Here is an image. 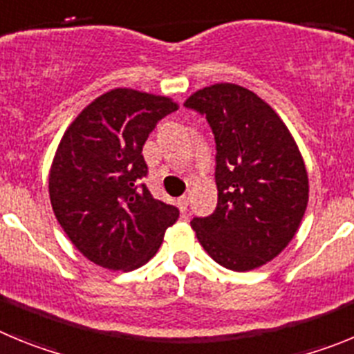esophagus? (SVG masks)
Instances as JSON below:
<instances>
[{
  "instance_id": "1",
  "label": "esophagus",
  "mask_w": 354,
  "mask_h": 354,
  "mask_svg": "<svg viewBox=\"0 0 354 354\" xmlns=\"http://www.w3.org/2000/svg\"><path fill=\"white\" fill-rule=\"evenodd\" d=\"M187 204H189V195H183L179 196V200H177V205H179L180 211H186L187 209Z\"/></svg>"
}]
</instances>
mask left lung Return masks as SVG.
<instances>
[{
  "instance_id": "8db88e82",
  "label": "left lung",
  "mask_w": 354,
  "mask_h": 354,
  "mask_svg": "<svg viewBox=\"0 0 354 354\" xmlns=\"http://www.w3.org/2000/svg\"><path fill=\"white\" fill-rule=\"evenodd\" d=\"M184 106L205 115L216 142L218 205L192 220L196 239L227 270L268 264L296 236L308 204V175L292 134L239 84L196 90Z\"/></svg>"
}]
</instances>
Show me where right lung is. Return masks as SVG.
I'll return each mask as SVG.
<instances>
[{"instance_id": "right-lung-1", "label": "right lung", "mask_w": 354, "mask_h": 354, "mask_svg": "<svg viewBox=\"0 0 354 354\" xmlns=\"http://www.w3.org/2000/svg\"><path fill=\"white\" fill-rule=\"evenodd\" d=\"M177 108L170 97L115 88L93 99L62 136L49 198L72 245L93 264L113 271L147 264L179 218V209L140 184L143 145Z\"/></svg>"}]
</instances>
